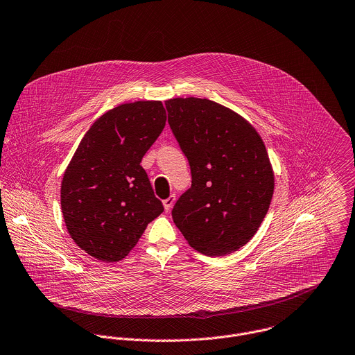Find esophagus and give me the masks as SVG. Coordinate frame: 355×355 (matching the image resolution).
<instances>
[{"label":"esophagus","mask_w":355,"mask_h":355,"mask_svg":"<svg viewBox=\"0 0 355 355\" xmlns=\"http://www.w3.org/2000/svg\"><path fill=\"white\" fill-rule=\"evenodd\" d=\"M174 202H175V196H174V195H171V196H168L166 200H163V206H164V210H166V211H170V209L173 207Z\"/></svg>","instance_id":"34e87169"}]
</instances>
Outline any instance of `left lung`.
Here are the masks:
<instances>
[{
  "mask_svg": "<svg viewBox=\"0 0 355 355\" xmlns=\"http://www.w3.org/2000/svg\"><path fill=\"white\" fill-rule=\"evenodd\" d=\"M166 109L192 174L171 211L174 224L206 256L236 252L260 228L274 195L266 145L248 120L210 99L173 98Z\"/></svg>",
  "mask_w": 355,
  "mask_h": 355,
  "instance_id": "obj_1",
  "label": "left lung"
}]
</instances>
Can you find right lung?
I'll return each instance as SVG.
<instances>
[{"instance_id":"add662e5","label":"right lung","mask_w":355,"mask_h":355,"mask_svg":"<svg viewBox=\"0 0 355 355\" xmlns=\"http://www.w3.org/2000/svg\"><path fill=\"white\" fill-rule=\"evenodd\" d=\"M160 101L123 103L85 132L62 180L66 228L89 256L123 260L163 213L141 160L166 125Z\"/></svg>"}]
</instances>
